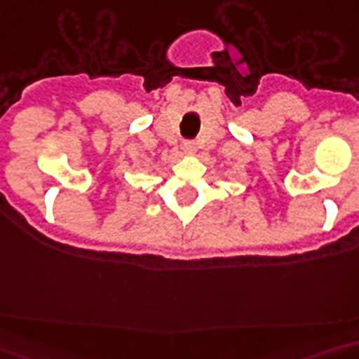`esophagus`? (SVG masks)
I'll use <instances>...</instances> for the list:
<instances>
[{
	"label": "esophagus",
	"mask_w": 359,
	"mask_h": 359,
	"mask_svg": "<svg viewBox=\"0 0 359 359\" xmlns=\"http://www.w3.org/2000/svg\"><path fill=\"white\" fill-rule=\"evenodd\" d=\"M182 151L186 155H193L195 151H197V146L193 144V142H184L182 144Z\"/></svg>",
	"instance_id": "1"
}]
</instances>
